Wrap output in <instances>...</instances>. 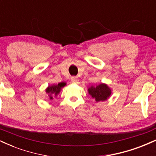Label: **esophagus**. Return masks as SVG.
<instances>
[{
  "instance_id": "34e87169",
  "label": "esophagus",
  "mask_w": 156,
  "mask_h": 156,
  "mask_svg": "<svg viewBox=\"0 0 156 156\" xmlns=\"http://www.w3.org/2000/svg\"><path fill=\"white\" fill-rule=\"evenodd\" d=\"M71 80H72V82H73V83H78V78H77V77L73 76V77H72V78H71Z\"/></svg>"
}]
</instances>
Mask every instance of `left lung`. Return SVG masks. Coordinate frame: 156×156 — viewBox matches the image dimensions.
Instances as JSON below:
<instances>
[{
	"mask_svg": "<svg viewBox=\"0 0 156 156\" xmlns=\"http://www.w3.org/2000/svg\"><path fill=\"white\" fill-rule=\"evenodd\" d=\"M88 92L97 102L105 101L110 97L112 89L109 88L107 84L101 83L96 87L91 86L88 89Z\"/></svg>",
	"mask_w": 156,
	"mask_h": 156,
	"instance_id": "8db88e82",
	"label": "left lung"
}]
</instances>
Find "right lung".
Here are the masks:
<instances>
[{"instance_id":"obj_1","label":"right lung","mask_w":156,"mask_h":156,"mask_svg":"<svg viewBox=\"0 0 156 156\" xmlns=\"http://www.w3.org/2000/svg\"><path fill=\"white\" fill-rule=\"evenodd\" d=\"M66 85V83H59L57 85H51L49 86L47 89H46V93L48 94V99L53 100V97H56L58 95V93L62 90V88H63L64 86Z\"/></svg>"}]
</instances>
